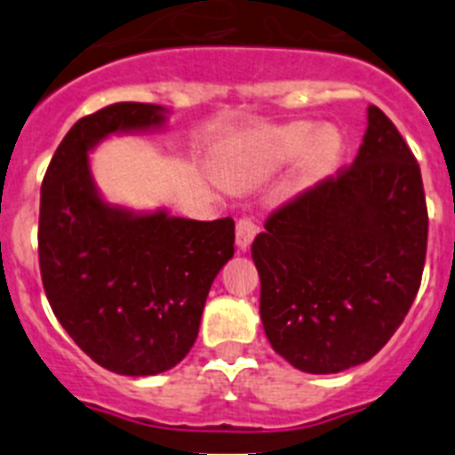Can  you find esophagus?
Listing matches in <instances>:
<instances>
[{
  "label": "esophagus",
  "instance_id": "obj_1",
  "mask_svg": "<svg viewBox=\"0 0 455 455\" xmlns=\"http://www.w3.org/2000/svg\"><path fill=\"white\" fill-rule=\"evenodd\" d=\"M257 230H259V228H257V223L251 216H241V219L236 220V243H239V248L251 246Z\"/></svg>",
  "mask_w": 455,
  "mask_h": 455
}]
</instances>
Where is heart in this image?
Segmentation results:
<instances>
[{
    "label": "heart",
    "instance_id": "b5f03b06",
    "mask_svg": "<svg viewBox=\"0 0 455 455\" xmlns=\"http://www.w3.org/2000/svg\"><path fill=\"white\" fill-rule=\"evenodd\" d=\"M339 152V136L332 130H321L315 136V127L307 123L287 124L275 130L267 140L252 150L236 156L232 164V175L239 182H259L271 172L280 171L287 164L299 162L305 155V172L321 175L335 162Z\"/></svg>",
    "mask_w": 455,
    "mask_h": 455
}]
</instances>
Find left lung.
Listing matches in <instances>:
<instances>
[{"label": "left lung", "mask_w": 455, "mask_h": 455, "mask_svg": "<svg viewBox=\"0 0 455 455\" xmlns=\"http://www.w3.org/2000/svg\"><path fill=\"white\" fill-rule=\"evenodd\" d=\"M426 241L419 164L371 104L355 162L273 209L252 241L273 351L307 373L371 360L419 291Z\"/></svg>", "instance_id": "left-lung-1"}]
</instances>
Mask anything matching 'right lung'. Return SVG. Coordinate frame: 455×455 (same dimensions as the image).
<instances>
[{
	"label": "right lung",
	"mask_w": 455,
	"mask_h": 455,
	"mask_svg": "<svg viewBox=\"0 0 455 455\" xmlns=\"http://www.w3.org/2000/svg\"><path fill=\"white\" fill-rule=\"evenodd\" d=\"M156 104L118 102L84 116L40 187L38 262L56 319L91 360L155 376L191 351L214 277L235 255V220L132 216L102 203L88 155L114 132L164 123Z\"/></svg>",
	"instance_id": "add662e5"
}]
</instances>
